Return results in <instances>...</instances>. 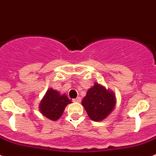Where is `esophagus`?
I'll return each mask as SVG.
<instances>
[{
  "mask_svg": "<svg viewBox=\"0 0 156 156\" xmlns=\"http://www.w3.org/2000/svg\"><path fill=\"white\" fill-rule=\"evenodd\" d=\"M81 98L78 97V98H76V99H73V102H81Z\"/></svg>",
  "mask_w": 156,
  "mask_h": 156,
  "instance_id": "34e87169",
  "label": "esophagus"
}]
</instances>
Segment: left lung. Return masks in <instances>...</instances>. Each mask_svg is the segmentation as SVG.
<instances>
[{"instance_id":"obj_1","label":"left lung","mask_w":156,"mask_h":156,"mask_svg":"<svg viewBox=\"0 0 156 156\" xmlns=\"http://www.w3.org/2000/svg\"><path fill=\"white\" fill-rule=\"evenodd\" d=\"M116 103L114 92L97 82L88 88L81 102L89 118L95 122L105 120L113 111Z\"/></svg>"}]
</instances>
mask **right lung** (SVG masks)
Here are the masks:
<instances>
[{"mask_svg":"<svg viewBox=\"0 0 156 156\" xmlns=\"http://www.w3.org/2000/svg\"><path fill=\"white\" fill-rule=\"evenodd\" d=\"M70 103L71 101L66 94H61L50 88L40 101V111L47 118L56 121L62 116L65 107Z\"/></svg>","mask_w":156,"mask_h":156,"instance_id":"right-lung-1","label":"right lung"}]
</instances>
